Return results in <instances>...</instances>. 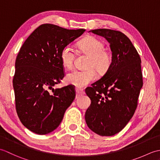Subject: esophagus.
<instances>
[{
	"instance_id": "1",
	"label": "esophagus",
	"mask_w": 160,
	"mask_h": 160,
	"mask_svg": "<svg viewBox=\"0 0 160 160\" xmlns=\"http://www.w3.org/2000/svg\"><path fill=\"white\" fill-rule=\"evenodd\" d=\"M76 98H79L80 96H82V95H83L84 93V91L82 89H78V88H76Z\"/></svg>"
}]
</instances>
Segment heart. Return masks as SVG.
Here are the masks:
<instances>
[{"label":"heart","mask_w":160,"mask_h":160,"mask_svg":"<svg viewBox=\"0 0 160 160\" xmlns=\"http://www.w3.org/2000/svg\"><path fill=\"white\" fill-rule=\"evenodd\" d=\"M81 51L89 56L85 69H75L68 73L66 81L78 88H82L91 83L96 78L95 70L99 73H106L112 63V55L105 50L104 43L95 36H87L79 42ZM76 53L73 47L67 45L60 51V58L62 65L71 69L73 67Z\"/></svg>","instance_id":"b5f03b06"}]
</instances>
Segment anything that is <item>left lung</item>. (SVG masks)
<instances>
[{
	"label": "left lung",
	"instance_id": "8db88e82",
	"mask_svg": "<svg viewBox=\"0 0 160 160\" xmlns=\"http://www.w3.org/2000/svg\"><path fill=\"white\" fill-rule=\"evenodd\" d=\"M91 32L109 42L113 60L100 79L85 89L91 100L85 120L94 132L112 136L125 127L137 108L143 85L141 59L124 33L108 29Z\"/></svg>",
	"mask_w": 160,
	"mask_h": 160
}]
</instances>
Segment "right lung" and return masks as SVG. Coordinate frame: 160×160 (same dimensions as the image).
Segmentation results:
<instances>
[{"instance_id":"add662e5","label":"right lung","mask_w":160,"mask_h":160,"mask_svg":"<svg viewBox=\"0 0 160 160\" xmlns=\"http://www.w3.org/2000/svg\"><path fill=\"white\" fill-rule=\"evenodd\" d=\"M85 29L42 24L23 43L15 62L13 86L16 109L22 124L38 135L53 131L76 98L72 85L54 89L64 77L60 53Z\"/></svg>"}]
</instances>
